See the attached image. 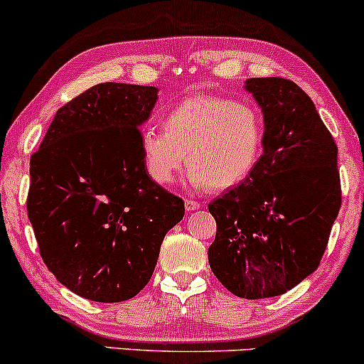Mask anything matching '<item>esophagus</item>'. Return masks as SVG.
I'll return each instance as SVG.
<instances>
[{
    "mask_svg": "<svg viewBox=\"0 0 364 364\" xmlns=\"http://www.w3.org/2000/svg\"><path fill=\"white\" fill-rule=\"evenodd\" d=\"M201 208V203L194 201V199H186V210L187 211H196Z\"/></svg>",
    "mask_w": 364,
    "mask_h": 364,
    "instance_id": "obj_1",
    "label": "esophagus"
}]
</instances>
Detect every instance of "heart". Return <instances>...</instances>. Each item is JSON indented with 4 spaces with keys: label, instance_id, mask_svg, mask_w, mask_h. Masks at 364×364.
<instances>
[{
    "label": "heart",
    "instance_id": "obj_1",
    "mask_svg": "<svg viewBox=\"0 0 364 364\" xmlns=\"http://www.w3.org/2000/svg\"><path fill=\"white\" fill-rule=\"evenodd\" d=\"M264 148V122L256 106L194 94L161 117V129L139 137L142 165L158 186H168L187 158L194 191H227L251 177Z\"/></svg>",
    "mask_w": 364,
    "mask_h": 364
}]
</instances>
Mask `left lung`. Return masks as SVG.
Wrapping results in <instances>:
<instances>
[{
  "label": "left lung",
  "instance_id": "obj_1",
  "mask_svg": "<svg viewBox=\"0 0 364 364\" xmlns=\"http://www.w3.org/2000/svg\"><path fill=\"white\" fill-rule=\"evenodd\" d=\"M263 112L264 148L247 181L208 204L211 272L244 299L291 291L320 264L341 210L337 146L311 97L292 80H246Z\"/></svg>",
  "mask_w": 364,
  "mask_h": 364
}]
</instances>
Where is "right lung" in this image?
Here are the masks:
<instances>
[{
	"label": "right lung",
	"mask_w": 364,
	"mask_h": 364,
	"mask_svg": "<svg viewBox=\"0 0 364 364\" xmlns=\"http://www.w3.org/2000/svg\"><path fill=\"white\" fill-rule=\"evenodd\" d=\"M158 100L153 85L105 82L53 118L31 156L27 213L41 258L60 284L97 303L146 287L183 201L154 183L139 137Z\"/></svg>",
	"instance_id": "add662e5"
}]
</instances>
